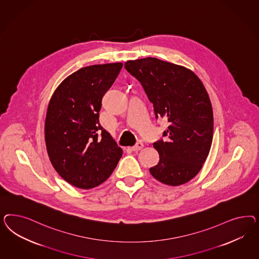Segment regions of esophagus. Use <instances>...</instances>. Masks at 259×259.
Wrapping results in <instances>:
<instances>
[{
    "label": "esophagus",
    "mask_w": 259,
    "mask_h": 259,
    "mask_svg": "<svg viewBox=\"0 0 259 259\" xmlns=\"http://www.w3.org/2000/svg\"><path fill=\"white\" fill-rule=\"evenodd\" d=\"M143 148V143L141 142V141H138L137 143H136V145L132 147V150H133L134 152H138V151H140V150L142 149Z\"/></svg>",
    "instance_id": "esophagus-1"
}]
</instances>
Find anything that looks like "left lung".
Wrapping results in <instances>:
<instances>
[{"label": "left lung", "mask_w": 259, "mask_h": 259, "mask_svg": "<svg viewBox=\"0 0 259 259\" xmlns=\"http://www.w3.org/2000/svg\"><path fill=\"white\" fill-rule=\"evenodd\" d=\"M126 70L141 83L156 118L169 122L162 139L154 142L159 161L150 168L160 182L178 186L196 177L209 155L213 133L212 104L193 71L157 58L128 61Z\"/></svg>", "instance_id": "obj_1"}]
</instances>
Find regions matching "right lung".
Instances as JSON below:
<instances>
[{
	"label": "right lung",
	"instance_id": "right-lung-1",
	"mask_svg": "<svg viewBox=\"0 0 259 259\" xmlns=\"http://www.w3.org/2000/svg\"><path fill=\"white\" fill-rule=\"evenodd\" d=\"M122 63L90 65L71 74L56 89L47 108L45 138L57 172L71 185L94 188L106 181L122 156L100 124L102 98Z\"/></svg>",
	"mask_w": 259,
	"mask_h": 259
}]
</instances>
